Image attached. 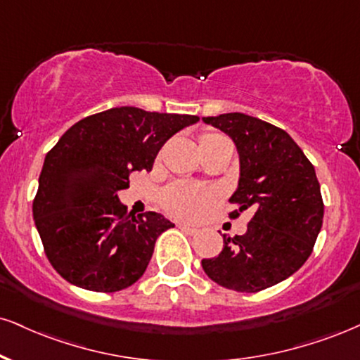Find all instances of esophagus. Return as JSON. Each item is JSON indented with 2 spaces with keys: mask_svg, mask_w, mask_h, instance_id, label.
Returning <instances> with one entry per match:
<instances>
[{
  "mask_svg": "<svg viewBox=\"0 0 360 360\" xmlns=\"http://www.w3.org/2000/svg\"><path fill=\"white\" fill-rule=\"evenodd\" d=\"M177 228H179L181 231L188 233V235H196V233H198V228L189 226V224H186V223H179V224H177Z\"/></svg>",
  "mask_w": 360,
  "mask_h": 360,
  "instance_id": "34e87169",
  "label": "esophagus"
}]
</instances>
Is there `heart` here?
<instances>
[{
  "label": "heart",
  "mask_w": 360,
  "mask_h": 360,
  "mask_svg": "<svg viewBox=\"0 0 360 360\" xmlns=\"http://www.w3.org/2000/svg\"><path fill=\"white\" fill-rule=\"evenodd\" d=\"M226 139L223 134L206 131L199 137V147L213 144ZM216 201V193L210 188L189 183H174L167 186L161 194V205L167 214L179 219H194L206 211Z\"/></svg>",
  "instance_id": "heart-1"
}]
</instances>
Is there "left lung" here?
<instances>
[{
    "label": "left lung",
    "instance_id": "left-lung-1",
    "mask_svg": "<svg viewBox=\"0 0 360 360\" xmlns=\"http://www.w3.org/2000/svg\"><path fill=\"white\" fill-rule=\"evenodd\" d=\"M235 142L240 181L229 202L251 210L245 235H223L224 246L201 265L211 280L235 292L257 293L280 283L307 262L323 219L315 169L283 129L240 112L202 117Z\"/></svg>",
    "mask_w": 360,
    "mask_h": 360
}]
</instances>
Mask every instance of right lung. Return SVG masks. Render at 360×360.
I'll return each mask as SVG.
<instances>
[{
    "mask_svg": "<svg viewBox=\"0 0 360 360\" xmlns=\"http://www.w3.org/2000/svg\"><path fill=\"white\" fill-rule=\"evenodd\" d=\"M198 115L115 107L73 124L46 154L33 218L56 274L90 292L112 293L144 275L158 236L174 228L162 214L134 216L117 193L129 174L150 171L164 142Z\"/></svg>",
    "mask_w": 360,
    "mask_h": 360,
    "instance_id": "1",
    "label": "right lung"
}]
</instances>
